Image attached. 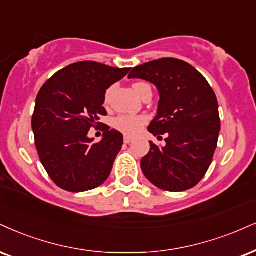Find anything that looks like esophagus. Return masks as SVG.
Instances as JSON below:
<instances>
[{"mask_svg":"<svg viewBox=\"0 0 256 256\" xmlns=\"http://www.w3.org/2000/svg\"><path fill=\"white\" fill-rule=\"evenodd\" d=\"M123 141H124V144H130L132 141H133V138L127 136V135H126V136L123 138Z\"/></svg>","mask_w":256,"mask_h":256,"instance_id":"1","label":"esophagus"}]
</instances>
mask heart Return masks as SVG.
<instances>
[{"label":"heart","mask_w":256,"mask_h":256,"mask_svg":"<svg viewBox=\"0 0 256 256\" xmlns=\"http://www.w3.org/2000/svg\"><path fill=\"white\" fill-rule=\"evenodd\" d=\"M144 85H146V83H141V82H138V83L133 84V89L138 96H140L141 88H142ZM109 94L110 89L106 92V100L108 98ZM146 122L147 118H144V116L121 115L114 120V127L118 129V132H121V133H124L127 135H134L141 130V128L146 124Z\"/></svg>","instance_id":"obj_1"}]
</instances>
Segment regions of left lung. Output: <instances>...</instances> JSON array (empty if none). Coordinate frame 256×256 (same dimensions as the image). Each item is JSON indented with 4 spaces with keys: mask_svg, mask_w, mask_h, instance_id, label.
I'll list each match as a JSON object with an SVG mask.
<instances>
[{
    "mask_svg": "<svg viewBox=\"0 0 256 256\" xmlns=\"http://www.w3.org/2000/svg\"><path fill=\"white\" fill-rule=\"evenodd\" d=\"M128 78L146 80L158 88V114L148 130L154 136L167 135L164 147L150 141V152L141 160L144 174L165 191L194 188L212 162L220 130L212 88L194 66L176 58L138 65Z\"/></svg>",
    "mask_w": 256,
    "mask_h": 256,
    "instance_id": "1",
    "label": "left lung"
}]
</instances>
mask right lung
Instances as JSON below:
<instances>
[{
  "label": "right lung",
  "mask_w": 256,
  "mask_h": 256,
  "mask_svg": "<svg viewBox=\"0 0 256 256\" xmlns=\"http://www.w3.org/2000/svg\"><path fill=\"white\" fill-rule=\"evenodd\" d=\"M128 72V68L96 62H74L53 74L38 94L32 116L36 147L50 178L62 190H92L112 172L122 134L103 124V138L94 142L88 132L106 115V89Z\"/></svg>",
  "instance_id": "right-lung-1"
}]
</instances>
